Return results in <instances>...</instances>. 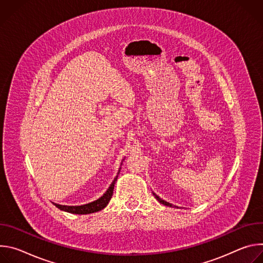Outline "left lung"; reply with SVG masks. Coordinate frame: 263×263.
I'll return each instance as SVG.
<instances>
[{
	"instance_id": "obj_1",
	"label": "left lung",
	"mask_w": 263,
	"mask_h": 263,
	"mask_svg": "<svg viewBox=\"0 0 263 263\" xmlns=\"http://www.w3.org/2000/svg\"><path fill=\"white\" fill-rule=\"evenodd\" d=\"M153 195H154V196H155V198H156V200H158V201H159V202H160V203H161V204H163V205H165V206H170V207H173V205H172V204H171V203H167V202H165V201H163V200H162V199H160V198H159V197H158V196H157V195H155V194H153Z\"/></svg>"
}]
</instances>
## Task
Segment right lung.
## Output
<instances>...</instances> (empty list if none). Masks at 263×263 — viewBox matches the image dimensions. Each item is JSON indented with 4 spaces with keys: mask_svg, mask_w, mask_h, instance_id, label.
<instances>
[{
    "mask_svg": "<svg viewBox=\"0 0 263 263\" xmlns=\"http://www.w3.org/2000/svg\"><path fill=\"white\" fill-rule=\"evenodd\" d=\"M119 174H120V171H119L118 176L116 177V179L112 181V183H111L109 189L107 190V192L99 200H97L95 202H91V203L86 204V205H81V206H64V205H59V204H54V205L57 208H59L60 210H64L66 212L76 213V214H88V213L100 211V210H102L103 208H105L107 206V204L109 203L112 195H114L115 184H116V182L118 180Z\"/></svg>",
    "mask_w": 263,
    "mask_h": 263,
    "instance_id": "obj_1",
    "label": "right lung"
}]
</instances>
